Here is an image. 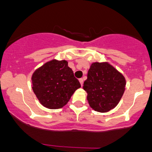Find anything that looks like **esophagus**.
Returning <instances> with one entry per match:
<instances>
[{
  "label": "esophagus",
  "instance_id": "obj_1",
  "mask_svg": "<svg viewBox=\"0 0 152 152\" xmlns=\"http://www.w3.org/2000/svg\"><path fill=\"white\" fill-rule=\"evenodd\" d=\"M79 81H80V85L82 86L83 85V83H84V80H83V78H80V79H79Z\"/></svg>",
  "mask_w": 152,
  "mask_h": 152
}]
</instances>
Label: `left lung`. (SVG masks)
Listing matches in <instances>:
<instances>
[{"mask_svg":"<svg viewBox=\"0 0 152 152\" xmlns=\"http://www.w3.org/2000/svg\"><path fill=\"white\" fill-rule=\"evenodd\" d=\"M126 78L107 61L93 62L84 81L90 107L96 112L106 113L118 105L126 89Z\"/></svg>","mask_w":152,"mask_h":152,"instance_id":"1","label":"left lung"}]
</instances>
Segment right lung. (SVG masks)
Returning <instances> with one entry per match:
<instances>
[{
    "mask_svg": "<svg viewBox=\"0 0 152 152\" xmlns=\"http://www.w3.org/2000/svg\"><path fill=\"white\" fill-rule=\"evenodd\" d=\"M32 88L39 103L51 110L62 108L80 84L65 60L52 59L35 70Z\"/></svg>",
    "mask_w": 152,
    "mask_h": 152,
    "instance_id": "add662e5",
    "label": "right lung"
}]
</instances>
